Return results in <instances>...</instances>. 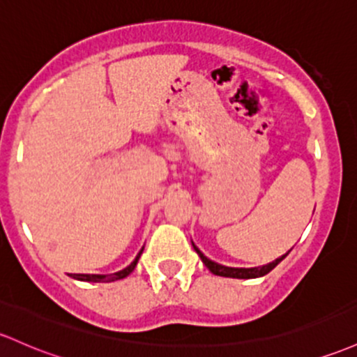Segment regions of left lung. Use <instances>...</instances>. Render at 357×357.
<instances>
[{
    "mask_svg": "<svg viewBox=\"0 0 357 357\" xmlns=\"http://www.w3.org/2000/svg\"><path fill=\"white\" fill-rule=\"evenodd\" d=\"M191 245H193V249L197 250L198 256L202 257L203 264H205L211 273L217 274V276H223V278H237V280H252V278L264 276V274H268L269 271H271V269L276 268V266L280 264V262L283 261L289 252V250H288L287 254H283V256L278 257V259H274L273 262H268V264H264V266H257V268H230V266L218 264V262L208 259V257H206L205 254H203L202 250H199L197 245H195L193 241H191Z\"/></svg>",
    "mask_w": 357,
    "mask_h": 357,
    "instance_id": "left-lung-1",
    "label": "left lung"
}]
</instances>
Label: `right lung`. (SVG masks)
<instances>
[{"label": "right lung", "mask_w": 357, "mask_h": 357, "mask_svg": "<svg viewBox=\"0 0 357 357\" xmlns=\"http://www.w3.org/2000/svg\"><path fill=\"white\" fill-rule=\"evenodd\" d=\"M144 248L140 249V252L137 254L135 259L130 262V264L127 266V268H123L121 271L119 273H113V274H73L74 280H79V281H89V283H109V281H116V280H123V278H127L128 274L135 269L137 262H139V257L140 254H142Z\"/></svg>", "instance_id": "right-lung-1"}]
</instances>
